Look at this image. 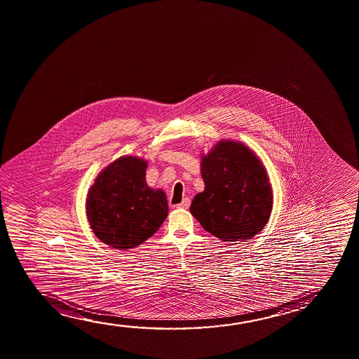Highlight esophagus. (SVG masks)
<instances>
[{
  "mask_svg": "<svg viewBox=\"0 0 359 359\" xmlns=\"http://www.w3.org/2000/svg\"><path fill=\"white\" fill-rule=\"evenodd\" d=\"M189 204H191V201H189V198H184L182 202L180 203V204H177V208H186L187 209L189 207Z\"/></svg>",
  "mask_w": 359,
  "mask_h": 359,
  "instance_id": "esophagus-1",
  "label": "esophagus"
}]
</instances>
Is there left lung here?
Segmentation results:
<instances>
[{
    "label": "left lung",
    "mask_w": 359,
    "mask_h": 359,
    "mask_svg": "<svg viewBox=\"0 0 359 359\" xmlns=\"http://www.w3.org/2000/svg\"><path fill=\"white\" fill-rule=\"evenodd\" d=\"M205 189L191 204L208 233L226 243L252 238L267 224L272 188L262 162L240 142H220L202 158Z\"/></svg>",
    "instance_id": "left-lung-1"
}]
</instances>
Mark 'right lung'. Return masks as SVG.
<instances>
[{"label": "right lung", "mask_w": 359, "mask_h": 359, "mask_svg": "<svg viewBox=\"0 0 359 359\" xmlns=\"http://www.w3.org/2000/svg\"><path fill=\"white\" fill-rule=\"evenodd\" d=\"M147 162L126 156L106 167L87 197V217L102 243L116 250L151 238L168 212L166 194L145 181Z\"/></svg>", "instance_id": "right-lung-1"}]
</instances>
